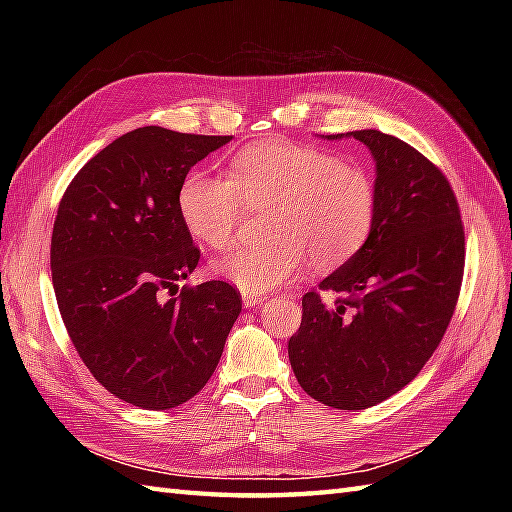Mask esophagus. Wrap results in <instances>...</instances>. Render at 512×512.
I'll return each mask as SVG.
<instances>
[{
    "label": "esophagus",
    "instance_id": "34e87169",
    "mask_svg": "<svg viewBox=\"0 0 512 512\" xmlns=\"http://www.w3.org/2000/svg\"><path fill=\"white\" fill-rule=\"evenodd\" d=\"M242 301H244V308H257V306H262L266 297L264 295H253V292H244Z\"/></svg>",
    "mask_w": 512,
    "mask_h": 512
}]
</instances>
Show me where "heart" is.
Listing matches in <instances>:
<instances>
[{
    "label": "heart",
    "mask_w": 512,
    "mask_h": 512,
    "mask_svg": "<svg viewBox=\"0 0 512 512\" xmlns=\"http://www.w3.org/2000/svg\"><path fill=\"white\" fill-rule=\"evenodd\" d=\"M376 204V180L363 165L284 140L239 151L226 176L195 169L178 193L184 226L211 248L233 242L246 206H275L273 244L237 246L213 264L217 277L253 295L290 284L310 259L317 270L352 259L372 233Z\"/></svg>",
    "instance_id": "b5f03b06"
}]
</instances>
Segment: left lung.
<instances>
[{"mask_svg": "<svg viewBox=\"0 0 512 512\" xmlns=\"http://www.w3.org/2000/svg\"><path fill=\"white\" fill-rule=\"evenodd\" d=\"M345 136L376 162L374 228L319 284L341 295L334 306L317 290L303 295L288 356L308 396L356 411L409 385L436 352L460 295L464 226L449 180L420 151L378 129Z\"/></svg>", "mask_w": 512, "mask_h": 512, "instance_id": "8db88e82", "label": "left lung"}]
</instances>
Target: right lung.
Returning <instances> with one entry per match:
<instances>
[{
    "label": "right lung",
    "mask_w": 512,
    "mask_h": 512,
    "mask_svg": "<svg viewBox=\"0 0 512 512\" xmlns=\"http://www.w3.org/2000/svg\"><path fill=\"white\" fill-rule=\"evenodd\" d=\"M231 138L138 127L99 151L59 202L50 268L65 330L92 376L140 409L198 394L242 312L226 281L178 286L200 262L180 187Z\"/></svg>",
    "instance_id": "1"
}]
</instances>
